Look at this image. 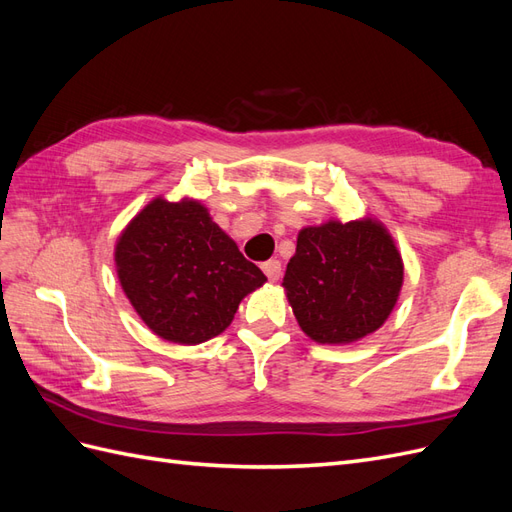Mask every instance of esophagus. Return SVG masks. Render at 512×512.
Instances as JSON below:
<instances>
[{"label": "esophagus", "instance_id": "esophagus-1", "mask_svg": "<svg viewBox=\"0 0 512 512\" xmlns=\"http://www.w3.org/2000/svg\"><path fill=\"white\" fill-rule=\"evenodd\" d=\"M262 271H265V275L269 277L271 282L280 280V275H282V262L277 260V258H271V260H267V262H262Z\"/></svg>", "mask_w": 512, "mask_h": 512}]
</instances>
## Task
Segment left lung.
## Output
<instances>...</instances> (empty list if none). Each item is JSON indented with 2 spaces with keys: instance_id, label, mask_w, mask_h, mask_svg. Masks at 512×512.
Here are the masks:
<instances>
[{
  "instance_id": "obj_1",
  "label": "left lung",
  "mask_w": 512,
  "mask_h": 512,
  "mask_svg": "<svg viewBox=\"0 0 512 512\" xmlns=\"http://www.w3.org/2000/svg\"><path fill=\"white\" fill-rule=\"evenodd\" d=\"M404 262L374 220L299 232L282 286L294 318L318 344H350L380 329L397 303Z\"/></svg>"
}]
</instances>
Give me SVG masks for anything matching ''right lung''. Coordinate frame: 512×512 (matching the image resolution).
Returning <instances> with one entry per match:
<instances>
[{
  "mask_svg": "<svg viewBox=\"0 0 512 512\" xmlns=\"http://www.w3.org/2000/svg\"><path fill=\"white\" fill-rule=\"evenodd\" d=\"M115 262L147 327L185 346L220 335L245 294L267 282L196 200H151L123 230Z\"/></svg>",
  "mask_w": 512,
  "mask_h": 512,
  "instance_id": "add662e5",
  "label": "right lung"
}]
</instances>
